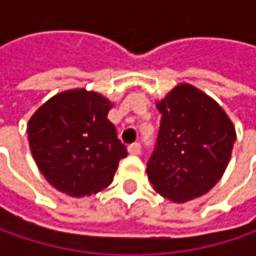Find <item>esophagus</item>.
<instances>
[{
    "mask_svg": "<svg viewBox=\"0 0 256 256\" xmlns=\"http://www.w3.org/2000/svg\"><path fill=\"white\" fill-rule=\"evenodd\" d=\"M128 152L131 154V155H140V154H141V144H131V145L128 146Z\"/></svg>",
    "mask_w": 256,
    "mask_h": 256,
    "instance_id": "obj_1",
    "label": "esophagus"
}]
</instances>
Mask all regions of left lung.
<instances>
[{
	"mask_svg": "<svg viewBox=\"0 0 256 256\" xmlns=\"http://www.w3.org/2000/svg\"><path fill=\"white\" fill-rule=\"evenodd\" d=\"M156 108L161 124L146 162L148 180L170 201H191L221 180L235 128L221 106L192 85H178Z\"/></svg>",
	"mask_w": 256,
	"mask_h": 256,
	"instance_id": "left-lung-1",
	"label": "left lung"
}]
</instances>
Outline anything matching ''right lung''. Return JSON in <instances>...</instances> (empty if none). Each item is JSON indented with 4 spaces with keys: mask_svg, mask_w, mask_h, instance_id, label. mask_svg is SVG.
I'll return each instance as SVG.
<instances>
[{
    "mask_svg": "<svg viewBox=\"0 0 256 256\" xmlns=\"http://www.w3.org/2000/svg\"><path fill=\"white\" fill-rule=\"evenodd\" d=\"M111 102L72 90L52 96L31 116L28 141L35 162L58 191L80 198L112 182L126 148L106 118Z\"/></svg>",
    "mask_w": 256,
    "mask_h": 256,
    "instance_id": "right-lung-1",
    "label": "right lung"
}]
</instances>
